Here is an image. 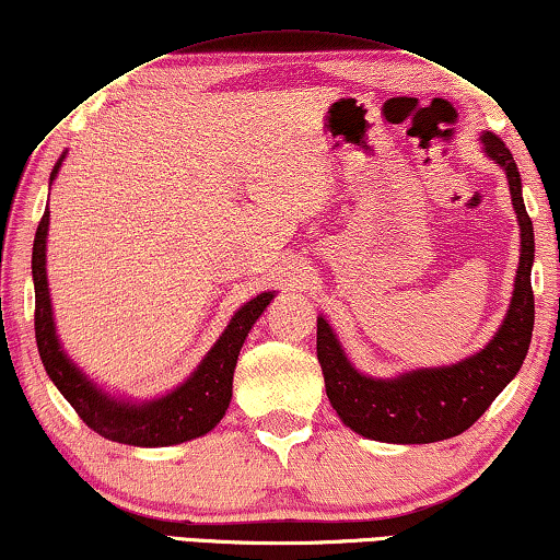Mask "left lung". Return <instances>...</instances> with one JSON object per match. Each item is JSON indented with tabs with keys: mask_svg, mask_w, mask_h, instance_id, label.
Listing matches in <instances>:
<instances>
[{
	"mask_svg": "<svg viewBox=\"0 0 560 560\" xmlns=\"http://www.w3.org/2000/svg\"><path fill=\"white\" fill-rule=\"evenodd\" d=\"M490 160L505 172L511 202L521 228V257L513 280L511 305L501 328L483 348L453 365L416 368L393 377L360 373L342 350L330 323L317 317V363L325 393L342 423L358 435L381 443L416 445L460 435L483 416L526 360L533 335V222L521 190V172L511 150L493 132L480 135Z\"/></svg>",
	"mask_w": 560,
	"mask_h": 560,
	"instance_id": "obj_1",
	"label": "left lung"
}]
</instances>
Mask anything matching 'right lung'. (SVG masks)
<instances>
[{
    "label": "right lung",
    "instance_id": "right-lung-1",
    "mask_svg": "<svg viewBox=\"0 0 560 560\" xmlns=\"http://www.w3.org/2000/svg\"><path fill=\"white\" fill-rule=\"evenodd\" d=\"M67 154L57 160L49 175V187L59 175ZM47 232L49 208L39 220L32 247V280H34V335H37L39 358L45 363L49 381L65 395L94 433L115 443L140 445V448H162L195 441L220 423L232 400V375H235L237 355L243 350L247 332L257 317L272 303V292H260L230 317L218 342L208 350L190 377L150 400H130L122 395L102 390L84 370L67 355L59 342L55 310H51L47 282Z\"/></svg>",
    "mask_w": 560,
    "mask_h": 560
}]
</instances>
